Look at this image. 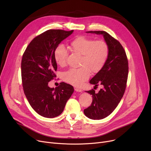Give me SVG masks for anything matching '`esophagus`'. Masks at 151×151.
Wrapping results in <instances>:
<instances>
[{
	"label": "esophagus",
	"mask_w": 151,
	"mask_h": 151,
	"mask_svg": "<svg viewBox=\"0 0 151 151\" xmlns=\"http://www.w3.org/2000/svg\"><path fill=\"white\" fill-rule=\"evenodd\" d=\"M75 91L76 92H81L83 91L82 89H79V88H75Z\"/></svg>",
	"instance_id": "obj_1"
}]
</instances>
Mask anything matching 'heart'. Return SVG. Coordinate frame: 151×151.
<instances>
[{
	"label": "heart",
	"instance_id": "b5f03b06",
	"mask_svg": "<svg viewBox=\"0 0 151 151\" xmlns=\"http://www.w3.org/2000/svg\"><path fill=\"white\" fill-rule=\"evenodd\" d=\"M73 52L81 55L78 68H71L62 74V79L75 86H80L89 78L91 71L97 73L104 67L108 58L109 46L104 40L94 41L84 36H78L70 43ZM68 51L59 45L54 51V60L60 67L66 65Z\"/></svg>",
	"mask_w": 151,
	"mask_h": 151
}]
</instances>
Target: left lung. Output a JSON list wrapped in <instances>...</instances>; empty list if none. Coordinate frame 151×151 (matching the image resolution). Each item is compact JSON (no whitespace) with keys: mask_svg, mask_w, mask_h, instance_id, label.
<instances>
[{"mask_svg":"<svg viewBox=\"0 0 151 151\" xmlns=\"http://www.w3.org/2000/svg\"><path fill=\"white\" fill-rule=\"evenodd\" d=\"M86 33L103 35L109 46L108 58L104 67L89 81L95 87L102 85L103 88L97 93L93 89L86 91L92 96V102L84 110V113L91 119L100 120L111 113L123 97L129 73L128 60L119 42L106 32L88 31Z\"/></svg>","mask_w":151,"mask_h":151,"instance_id":"1","label":"left lung"}]
</instances>
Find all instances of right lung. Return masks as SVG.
Masks as SVG:
<instances>
[{"label": "right lung", "instance_id": "add662e5", "mask_svg": "<svg viewBox=\"0 0 151 151\" xmlns=\"http://www.w3.org/2000/svg\"><path fill=\"white\" fill-rule=\"evenodd\" d=\"M73 32V30H47L31 41L22 55L24 92L32 108L43 117L54 118L59 116L73 93V87L63 82L55 88L48 86L56 76L54 72L58 69L54 51Z\"/></svg>", "mask_w": 151, "mask_h": 151}]
</instances>
